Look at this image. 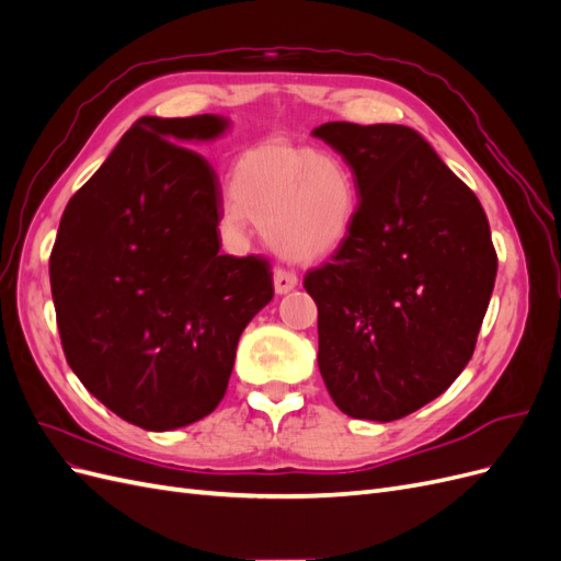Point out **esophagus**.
<instances>
[{"instance_id": "obj_1", "label": "esophagus", "mask_w": 561, "mask_h": 561, "mask_svg": "<svg viewBox=\"0 0 561 561\" xmlns=\"http://www.w3.org/2000/svg\"><path fill=\"white\" fill-rule=\"evenodd\" d=\"M297 274H293V271H285V268H276L274 271V287H276V295H287L290 290H295L297 287Z\"/></svg>"}]
</instances>
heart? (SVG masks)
<instances>
[{
	"label": "heart",
	"instance_id": "b5f03b06",
	"mask_svg": "<svg viewBox=\"0 0 561 561\" xmlns=\"http://www.w3.org/2000/svg\"><path fill=\"white\" fill-rule=\"evenodd\" d=\"M355 208L358 186L342 157L274 140L236 159L225 225L245 231L254 219L283 257L313 262L346 241Z\"/></svg>",
	"mask_w": 561,
	"mask_h": 561
}]
</instances>
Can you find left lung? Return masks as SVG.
<instances>
[{
	"label": "left lung",
	"mask_w": 561,
	"mask_h": 561,
	"mask_svg": "<svg viewBox=\"0 0 561 561\" xmlns=\"http://www.w3.org/2000/svg\"><path fill=\"white\" fill-rule=\"evenodd\" d=\"M313 135L360 196L346 241L304 278L320 375L344 414L396 421L472 358L499 268L486 215L414 128L330 122Z\"/></svg>",
	"instance_id": "1"
}]
</instances>
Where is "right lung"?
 Listing matches in <instances>:
<instances>
[{
    "instance_id": "1",
    "label": "right lung",
    "mask_w": 561,
    "mask_h": 561,
    "mask_svg": "<svg viewBox=\"0 0 561 561\" xmlns=\"http://www.w3.org/2000/svg\"><path fill=\"white\" fill-rule=\"evenodd\" d=\"M227 128L217 114L138 118L67 203L50 252L67 363L145 431L215 410L245 325L274 299L266 260L219 254V182L184 147Z\"/></svg>"
}]
</instances>
